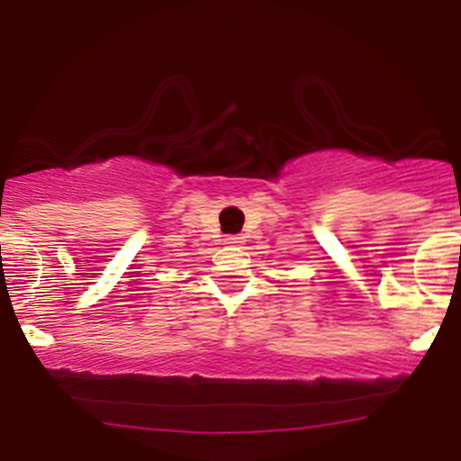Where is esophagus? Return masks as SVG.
Masks as SVG:
<instances>
[{
	"mask_svg": "<svg viewBox=\"0 0 461 461\" xmlns=\"http://www.w3.org/2000/svg\"><path fill=\"white\" fill-rule=\"evenodd\" d=\"M240 242H242V236H227L225 238V245L236 247V245H240Z\"/></svg>",
	"mask_w": 461,
	"mask_h": 461,
	"instance_id": "34e87169",
	"label": "esophagus"
}]
</instances>
